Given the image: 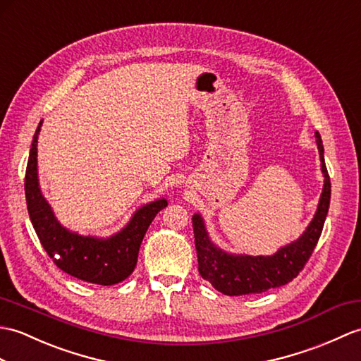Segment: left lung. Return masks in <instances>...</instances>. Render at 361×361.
I'll list each match as a JSON object with an SVG mask.
<instances>
[{
	"mask_svg": "<svg viewBox=\"0 0 361 361\" xmlns=\"http://www.w3.org/2000/svg\"><path fill=\"white\" fill-rule=\"evenodd\" d=\"M315 140L320 154L322 172L324 177L323 190L318 201L317 212L306 231L289 245L280 247L274 255H246L229 254L211 240L203 216L194 214L195 247L198 257V272L212 286L224 295L262 294L274 288L288 284L303 269L312 255L317 241L322 235L326 215L331 201V180L324 164V149L320 133L315 132Z\"/></svg>",
	"mask_w": 361,
	"mask_h": 361,
	"instance_id": "left-lung-1",
	"label": "left lung"
}]
</instances>
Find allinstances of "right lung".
Returning a JSON list of instances; mask_svg holds the SVG:
<instances>
[{
  "label": "right lung",
  "instance_id": "add662e5",
  "mask_svg": "<svg viewBox=\"0 0 361 361\" xmlns=\"http://www.w3.org/2000/svg\"><path fill=\"white\" fill-rule=\"evenodd\" d=\"M41 126L43 121H39L33 135L24 181L29 216L41 245L54 263L75 279L102 286L126 280L135 269L138 250L149 224L167 206V200L160 198L141 206L121 231L107 238L80 235L64 228L39 188L37 145Z\"/></svg>",
  "mask_w": 361,
  "mask_h": 361
}]
</instances>
